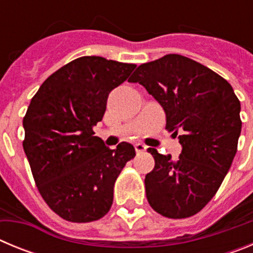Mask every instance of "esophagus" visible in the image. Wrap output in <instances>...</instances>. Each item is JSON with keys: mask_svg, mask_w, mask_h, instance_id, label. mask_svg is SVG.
<instances>
[{"mask_svg": "<svg viewBox=\"0 0 253 253\" xmlns=\"http://www.w3.org/2000/svg\"><path fill=\"white\" fill-rule=\"evenodd\" d=\"M147 148H148V147L144 146L143 143H137V144H135V151H137L138 154L143 153V152H146Z\"/></svg>", "mask_w": 253, "mask_h": 253, "instance_id": "esophagus-1", "label": "esophagus"}]
</instances>
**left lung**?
<instances>
[{
    "label": "left lung",
    "mask_w": 253,
    "mask_h": 253,
    "mask_svg": "<svg viewBox=\"0 0 253 253\" xmlns=\"http://www.w3.org/2000/svg\"><path fill=\"white\" fill-rule=\"evenodd\" d=\"M139 82L166 113L182 151L177 160L154 148V169L144 178L147 200L161 215L191 216L211 200L231 169L241 135V102L224 78L180 54L140 64Z\"/></svg>",
    "instance_id": "1"
}]
</instances>
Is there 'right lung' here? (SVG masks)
Instances as JSON below:
<instances>
[{
	"instance_id": "1",
	"label": "right lung",
	"mask_w": 253,
	"mask_h": 253,
	"mask_svg": "<svg viewBox=\"0 0 253 253\" xmlns=\"http://www.w3.org/2000/svg\"><path fill=\"white\" fill-rule=\"evenodd\" d=\"M135 64L87 55L49 76L31 99L22 120V143L40 195L60 218L87 223L110 210L114 184L135 149H115L93 135L109 93Z\"/></svg>"
}]
</instances>
